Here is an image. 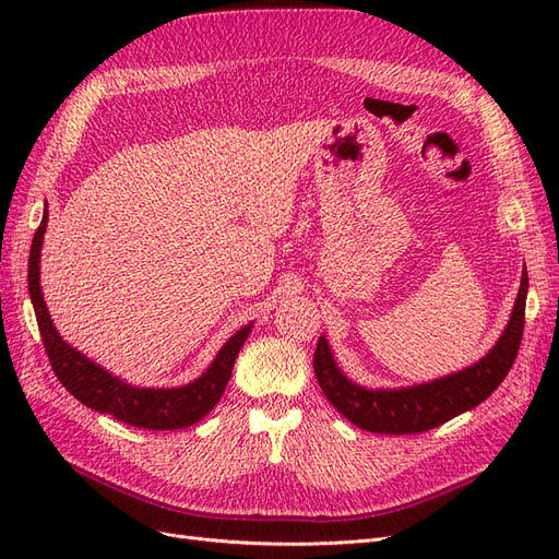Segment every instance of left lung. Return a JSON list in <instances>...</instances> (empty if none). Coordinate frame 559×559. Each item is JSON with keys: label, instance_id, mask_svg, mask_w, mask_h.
I'll return each mask as SVG.
<instances>
[{"label": "left lung", "instance_id": "1", "mask_svg": "<svg viewBox=\"0 0 559 559\" xmlns=\"http://www.w3.org/2000/svg\"><path fill=\"white\" fill-rule=\"evenodd\" d=\"M530 277L522 270V282L509 326L485 357L460 373L403 389H366L354 384L335 366L326 337L321 335L314 349V376L333 408L352 425L373 433H419L448 419L476 408L509 376L518 357L524 331V300Z\"/></svg>", "mask_w": 559, "mask_h": 559}]
</instances>
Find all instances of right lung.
I'll use <instances>...</instances> for the list:
<instances>
[{"mask_svg":"<svg viewBox=\"0 0 559 559\" xmlns=\"http://www.w3.org/2000/svg\"><path fill=\"white\" fill-rule=\"evenodd\" d=\"M46 222L48 210H44V218L35 233V240H32L27 286L50 368H53V373L58 376L62 386L83 405H88V408L97 413H107L118 421H126L130 427L167 431L195 425V421L205 417L218 403V399H222L233 373L235 357H238L240 347L245 345L251 324L235 333L222 347V352L216 354L212 366L191 384L175 389H144L126 384L123 380L114 378L103 366H97L83 357V354L76 352L72 345H67L56 331L53 321H50L39 284V259Z\"/></svg>","mask_w":559,"mask_h":559,"instance_id":"obj_1","label":"right lung"}]
</instances>
